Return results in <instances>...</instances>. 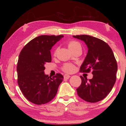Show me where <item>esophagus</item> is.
Listing matches in <instances>:
<instances>
[{
    "label": "esophagus",
    "mask_w": 126,
    "mask_h": 126,
    "mask_svg": "<svg viewBox=\"0 0 126 126\" xmlns=\"http://www.w3.org/2000/svg\"><path fill=\"white\" fill-rule=\"evenodd\" d=\"M70 76L69 75H68V74H65L64 76V78L66 79H69L70 78Z\"/></svg>",
    "instance_id": "34e87169"
}]
</instances>
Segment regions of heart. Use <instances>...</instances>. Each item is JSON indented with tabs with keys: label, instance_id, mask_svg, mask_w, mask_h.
<instances>
[{
	"label": "heart",
	"instance_id": "b5f03b06",
	"mask_svg": "<svg viewBox=\"0 0 126 126\" xmlns=\"http://www.w3.org/2000/svg\"><path fill=\"white\" fill-rule=\"evenodd\" d=\"M68 46V48H69V49L71 50L74 49L78 47H80V44L78 42H76V41L69 42ZM57 52V49L55 50L54 54H56ZM74 69H75L74 66L73 64H69V63L65 64L62 67L63 71L66 72V73H71V72H73L74 71Z\"/></svg>",
	"mask_w": 126,
	"mask_h": 126
}]
</instances>
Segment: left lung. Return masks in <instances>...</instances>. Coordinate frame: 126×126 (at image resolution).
Segmentation results:
<instances>
[{
	"mask_svg": "<svg viewBox=\"0 0 126 126\" xmlns=\"http://www.w3.org/2000/svg\"><path fill=\"white\" fill-rule=\"evenodd\" d=\"M73 37L83 40L88 49L80 72L88 73L92 71L93 75L88 81L80 76L82 83L77 89L78 95L91 103L101 101L111 91L116 80L117 64L112 49L102 40L90 35Z\"/></svg>",
	"mask_w": 126,
	"mask_h": 126,
	"instance_id": "8db88e82",
	"label": "left lung"
}]
</instances>
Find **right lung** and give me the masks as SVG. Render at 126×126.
I'll return each mask as SVG.
<instances>
[{
  "mask_svg": "<svg viewBox=\"0 0 126 126\" xmlns=\"http://www.w3.org/2000/svg\"><path fill=\"white\" fill-rule=\"evenodd\" d=\"M64 37L43 35L31 40L20 53L17 64L18 83L24 97L35 104L48 103L54 98L63 76L49 78L44 73V64L52 61L50 50Z\"/></svg>",
  "mask_w": 126,
  "mask_h": 126,
  "instance_id": "obj_1",
  "label": "right lung"
}]
</instances>
